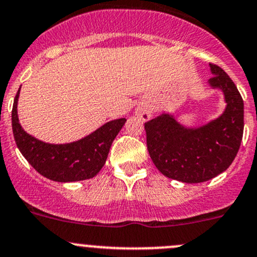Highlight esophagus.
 Wrapping results in <instances>:
<instances>
[{"label":"esophagus","mask_w":257,"mask_h":257,"mask_svg":"<svg viewBox=\"0 0 257 257\" xmlns=\"http://www.w3.org/2000/svg\"><path fill=\"white\" fill-rule=\"evenodd\" d=\"M136 115H139L140 117H141L142 120H145V121L150 120L151 116H152V115H151V111L145 109V107H140V109L136 111Z\"/></svg>","instance_id":"34e87169"}]
</instances>
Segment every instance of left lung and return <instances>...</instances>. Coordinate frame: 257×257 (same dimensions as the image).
<instances>
[{
	"mask_svg": "<svg viewBox=\"0 0 257 257\" xmlns=\"http://www.w3.org/2000/svg\"><path fill=\"white\" fill-rule=\"evenodd\" d=\"M209 83L224 91L223 115L199 128H186L163 113L145 123L147 150L158 171L184 183H200L229 168L244 134V101L229 75L210 63Z\"/></svg>",
	"mask_w": 257,
	"mask_h": 257,
	"instance_id": "obj_1",
	"label": "left lung"
}]
</instances>
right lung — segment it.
Returning a JSON list of instances; mask_svg holds the SVG:
<instances>
[{
    "instance_id": "right-lung-1",
    "label": "right lung",
    "mask_w": 257,
    "mask_h": 257,
    "mask_svg": "<svg viewBox=\"0 0 257 257\" xmlns=\"http://www.w3.org/2000/svg\"><path fill=\"white\" fill-rule=\"evenodd\" d=\"M18 90L12 107V130L18 150L38 173L55 182L92 178L104 167L116 135L126 118L110 121L89 136L65 145H50L28 135L18 122Z\"/></svg>"
}]
</instances>
